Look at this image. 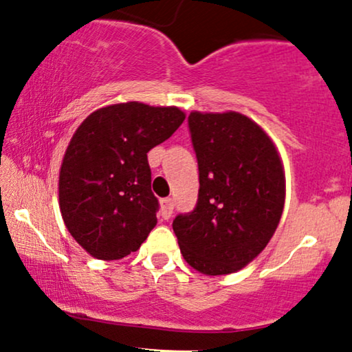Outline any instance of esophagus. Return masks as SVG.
<instances>
[{
    "label": "esophagus",
    "instance_id": "obj_1",
    "mask_svg": "<svg viewBox=\"0 0 352 352\" xmlns=\"http://www.w3.org/2000/svg\"><path fill=\"white\" fill-rule=\"evenodd\" d=\"M160 213H162V218L168 220L173 213V200L172 199H164L160 201Z\"/></svg>",
    "mask_w": 352,
    "mask_h": 352
}]
</instances>
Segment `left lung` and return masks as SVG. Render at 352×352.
<instances>
[{"label":"left lung","mask_w":352,"mask_h":352,"mask_svg":"<svg viewBox=\"0 0 352 352\" xmlns=\"http://www.w3.org/2000/svg\"><path fill=\"white\" fill-rule=\"evenodd\" d=\"M199 160V201L173 220L184 260L207 276L252 263L276 232L286 195L280 152L261 125L240 112L188 116Z\"/></svg>","instance_id":"obj_1"}]
</instances>
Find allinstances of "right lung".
Instances as JSON below:
<instances>
[{"mask_svg": "<svg viewBox=\"0 0 352 352\" xmlns=\"http://www.w3.org/2000/svg\"><path fill=\"white\" fill-rule=\"evenodd\" d=\"M185 120L179 107L120 102L76 129L59 170V208L78 243L98 260L137 252L157 225L147 152Z\"/></svg>", "mask_w": 352, "mask_h": 352, "instance_id": "1", "label": "right lung"}]
</instances>
